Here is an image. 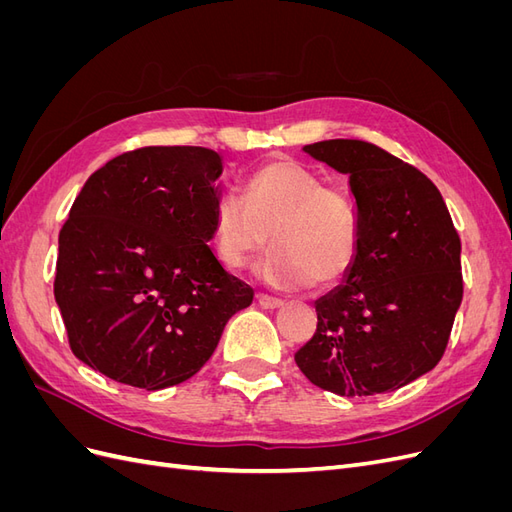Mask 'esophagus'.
Returning <instances> with one entry per match:
<instances>
[{
  "instance_id": "1",
  "label": "esophagus",
  "mask_w": 512,
  "mask_h": 512,
  "mask_svg": "<svg viewBox=\"0 0 512 512\" xmlns=\"http://www.w3.org/2000/svg\"><path fill=\"white\" fill-rule=\"evenodd\" d=\"M258 303L265 307V309H277V307H282L284 305V301L282 299H275V297H269V294H258Z\"/></svg>"
}]
</instances>
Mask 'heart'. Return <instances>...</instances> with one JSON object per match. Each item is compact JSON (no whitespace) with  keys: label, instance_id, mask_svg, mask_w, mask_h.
Returning <instances> with one entry per match:
<instances>
[{"label":"heart","instance_id":"heart-1","mask_svg":"<svg viewBox=\"0 0 512 512\" xmlns=\"http://www.w3.org/2000/svg\"><path fill=\"white\" fill-rule=\"evenodd\" d=\"M269 243L273 254L258 269L269 284H342L361 247L352 194L288 158L260 164L243 181L241 198L224 196L215 205L211 247L226 269H243Z\"/></svg>","mask_w":512,"mask_h":512}]
</instances>
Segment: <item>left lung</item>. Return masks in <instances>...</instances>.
Masks as SVG:
<instances>
[{"mask_svg":"<svg viewBox=\"0 0 512 512\" xmlns=\"http://www.w3.org/2000/svg\"><path fill=\"white\" fill-rule=\"evenodd\" d=\"M303 149L350 175L361 247L346 284L316 303V333L294 361L335 395L397 391L440 363L463 299L451 213L421 170L374 143Z\"/></svg>","mask_w":512,"mask_h":512,"instance_id":"8db88e82","label":"left lung"}]
</instances>
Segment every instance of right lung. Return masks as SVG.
<instances>
[{"mask_svg":"<svg viewBox=\"0 0 512 512\" xmlns=\"http://www.w3.org/2000/svg\"><path fill=\"white\" fill-rule=\"evenodd\" d=\"M222 158L141 147L106 162L59 230L55 301L76 359L160 391L192 378L254 290L207 245Z\"/></svg>","mask_w":512,"mask_h":512,"instance_id":"right-lung-1","label":"right lung"}]
</instances>
